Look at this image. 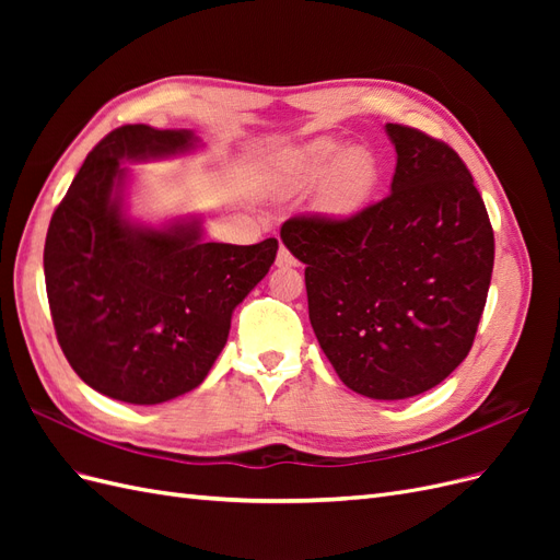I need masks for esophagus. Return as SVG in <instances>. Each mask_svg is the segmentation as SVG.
Returning a JSON list of instances; mask_svg holds the SVG:
<instances>
[{"label":"esophagus","mask_w":560,"mask_h":560,"mask_svg":"<svg viewBox=\"0 0 560 560\" xmlns=\"http://www.w3.org/2000/svg\"><path fill=\"white\" fill-rule=\"evenodd\" d=\"M276 264H278L280 268H292V266H296V259L292 257L290 249H287L284 245H280V249H278V257H276Z\"/></svg>","instance_id":"esophagus-1"}]
</instances>
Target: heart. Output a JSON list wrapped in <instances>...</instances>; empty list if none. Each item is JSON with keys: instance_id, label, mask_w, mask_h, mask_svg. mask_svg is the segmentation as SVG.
<instances>
[{"instance_id": "heart-1", "label": "heart", "mask_w": 560, "mask_h": 560, "mask_svg": "<svg viewBox=\"0 0 560 560\" xmlns=\"http://www.w3.org/2000/svg\"><path fill=\"white\" fill-rule=\"evenodd\" d=\"M287 189H308L319 184L322 206L338 214L364 208L378 182V165L366 149H346L331 138H317L287 149L278 163Z\"/></svg>"}]
</instances>
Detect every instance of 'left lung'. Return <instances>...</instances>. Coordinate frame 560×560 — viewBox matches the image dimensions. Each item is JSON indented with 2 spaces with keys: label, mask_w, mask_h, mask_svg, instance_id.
<instances>
[{
  "label": "left lung",
  "mask_w": 560,
  "mask_h": 560,
  "mask_svg": "<svg viewBox=\"0 0 560 560\" xmlns=\"http://www.w3.org/2000/svg\"><path fill=\"white\" fill-rule=\"evenodd\" d=\"M385 130L397 151L389 194L341 219H287L280 238L306 264L308 317L338 378L371 399H406L471 350L495 238L446 142L399 124Z\"/></svg>",
  "instance_id": "8db88e82"
}]
</instances>
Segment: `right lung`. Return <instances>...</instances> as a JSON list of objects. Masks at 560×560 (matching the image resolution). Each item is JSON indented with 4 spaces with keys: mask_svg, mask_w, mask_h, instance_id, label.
I'll list each match as a JSON object with an SVG mask.
<instances>
[{
    "mask_svg": "<svg viewBox=\"0 0 560 560\" xmlns=\"http://www.w3.org/2000/svg\"><path fill=\"white\" fill-rule=\"evenodd\" d=\"M196 142L191 130H112L48 224L44 278L58 343L83 383L126 404H161L206 381L235 306L276 261V238L206 243L198 219L151 229L126 217L121 161L175 156Z\"/></svg>",
    "mask_w": 560,
    "mask_h": 560,
    "instance_id": "right-lung-1",
    "label": "right lung"
}]
</instances>
